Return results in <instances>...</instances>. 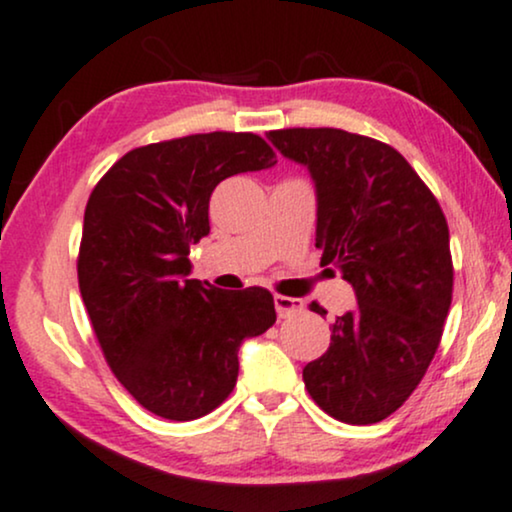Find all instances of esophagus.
Wrapping results in <instances>:
<instances>
[{
    "instance_id": "obj_1",
    "label": "esophagus",
    "mask_w": 512,
    "mask_h": 512,
    "mask_svg": "<svg viewBox=\"0 0 512 512\" xmlns=\"http://www.w3.org/2000/svg\"><path fill=\"white\" fill-rule=\"evenodd\" d=\"M274 305H276V315L281 319L298 315V312L305 310V303L300 298H288V295H274Z\"/></svg>"
}]
</instances>
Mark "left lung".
I'll use <instances>...</instances> for the list:
<instances>
[{
  "label": "left lung",
  "instance_id": "8db88e82",
  "mask_svg": "<svg viewBox=\"0 0 512 512\" xmlns=\"http://www.w3.org/2000/svg\"><path fill=\"white\" fill-rule=\"evenodd\" d=\"M267 138L310 171L322 264L341 269L357 298L331 324L329 350L305 365V389L346 424L386 420L439 348L453 298L446 217L391 145L341 128H283Z\"/></svg>",
  "mask_w": 512,
  "mask_h": 512
}]
</instances>
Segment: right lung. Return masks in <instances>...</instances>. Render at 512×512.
<instances>
[{"label":"right lung","instance_id":"right-lung-1","mask_svg":"<svg viewBox=\"0 0 512 512\" xmlns=\"http://www.w3.org/2000/svg\"><path fill=\"white\" fill-rule=\"evenodd\" d=\"M274 164L260 135L197 133L126 152L90 193L80 295L114 377L164 420L219 408L236 386L240 343L276 322L267 288L219 291L188 279L214 188Z\"/></svg>","mask_w":512,"mask_h":512}]
</instances>
